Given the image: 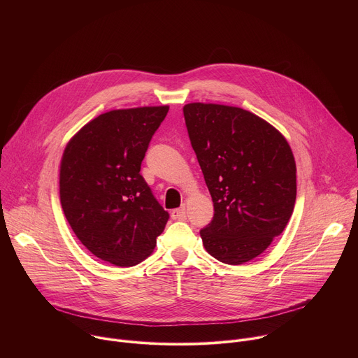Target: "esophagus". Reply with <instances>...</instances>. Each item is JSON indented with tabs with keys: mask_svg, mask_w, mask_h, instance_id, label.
Here are the masks:
<instances>
[{
	"mask_svg": "<svg viewBox=\"0 0 358 358\" xmlns=\"http://www.w3.org/2000/svg\"><path fill=\"white\" fill-rule=\"evenodd\" d=\"M171 218L173 220H184L185 218V203H182L180 208H176L171 211Z\"/></svg>",
	"mask_w": 358,
	"mask_h": 358,
	"instance_id": "obj_1",
	"label": "esophagus"
}]
</instances>
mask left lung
Listing matches in <instances>:
<instances>
[{
    "label": "left lung",
    "instance_id": "left-lung-1",
    "mask_svg": "<svg viewBox=\"0 0 358 358\" xmlns=\"http://www.w3.org/2000/svg\"><path fill=\"white\" fill-rule=\"evenodd\" d=\"M191 145L214 202L199 231L207 252L242 265L286 228L296 201V163L286 138L248 110L214 103L182 109Z\"/></svg>",
    "mask_w": 358,
    "mask_h": 358
}]
</instances>
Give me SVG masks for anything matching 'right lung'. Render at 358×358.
Here are the masks:
<instances>
[{"instance_id": "add662e5", "label": "right lung", "mask_w": 358, "mask_h": 358, "mask_svg": "<svg viewBox=\"0 0 358 358\" xmlns=\"http://www.w3.org/2000/svg\"><path fill=\"white\" fill-rule=\"evenodd\" d=\"M169 106L110 110L68 143L59 174L65 217L99 259L134 266L155 249L170 218L140 174Z\"/></svg>"}]
</instances>
